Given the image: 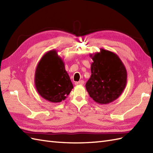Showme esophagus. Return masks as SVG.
<instances>
[{
  "mask_svg": "<svg viewBox=\"0 0 153 153\" xmlns=\"http://www.w3.org/2000/svg\"><path fill=\"white\" fill-rule=\"evenodd\" d=\"M84 84V81L83 80H81L79 82H76L75 83V85H83Z\"/></svg>",
  "mask_w": 153,
  "mask_h": 153,
  "instance_id": "esophagus-1",
  "label": "esophagus"
}]
</instances>
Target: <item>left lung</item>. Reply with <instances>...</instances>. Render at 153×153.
<instances>
[{
  "mask_svg": "<svg viewBox=\"0 0 153 153\" xmlns=\"http://www.w3.org/2000/svg\"><path fill=\"white\" fill-rule=\"evenodd\" d=\"M91 54L93 62L91 76L85 84L89 96L100 105L113 102L122 95L127 83V71L119 56L113 52L100 48Z\"/></svg>",
  "mask_w": 153,
  "mask_h": 153,
  "instance_id": "8db88e82",
  "label": "left lung"
}]
</instances>
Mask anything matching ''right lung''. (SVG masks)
I'll list each match as a JSON object with an SVG mask.
<instances>
[{"label":"right lung","instance_id":"obj_1","mask_svg":"<svg viewBox=\"0 0 153 153\" xmlns=\"http://www.w3.org/2000/svg\"><path fill=\"white\" fill-rule=\"evenodd\" d=\"M34 82L41 97L54 103L66 99L74 88L64 62L55 50L47 52L39 62Z\"/></svg>","mask_w":153,"mask_h":153}]
</instances>
